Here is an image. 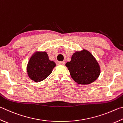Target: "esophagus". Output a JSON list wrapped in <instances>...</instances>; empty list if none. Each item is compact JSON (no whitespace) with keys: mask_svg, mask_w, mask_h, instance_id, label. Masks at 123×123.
<instances>
[{"mask_svg":"<svg viewBox=\"0 0 123 123\" xmlns=\"http://www.w3.org/2000/svg\"><path fill=\"white\" fill-rule=\"evenodd\" d=\"M57 64H59V65H62V66H64V64H65V62H57Z\"/></svg>","mask_w":123,"mask_h":123,"instance_id":"esophagus-1","label":"esophagus"}]
</instances>
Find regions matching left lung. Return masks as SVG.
I'll return each instance as SVG.
<instances>
[{"label":"left lung","instance_id":"obj_1","mask_svg":"<svg viewBox=\"0 0 123 123\" xmlns=\"http://www.w3.org/2000/svg\"><path fill=\"white\" fill-rule=\"evenodd\" d=\"M66 66L71 78L80 84L92 83L97 79L100 73L96 60L86 49L74 53L71 61L66 63Z\"/></svg>","mask_w":123,"mask_h":123}]
</instances>
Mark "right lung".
Masks as SVG:
<instances>
[{"instance_id": "right-lung-1", "label": "right lung", "mask_w": 123, "mask_h": 123, "mask_svg": "<svg viewBox=\"0 0 123 123\" xmlns=\"http://www.w3.org/2000/svg\"><path fill=\"white\" fill-rule=\"evenodd\" d=\"M56 66L53 61L49 59L45 52H38L32 55L29 61L27 71L29 77L35 82H39L46 79Z\"/></svg>"}]
</instances>
